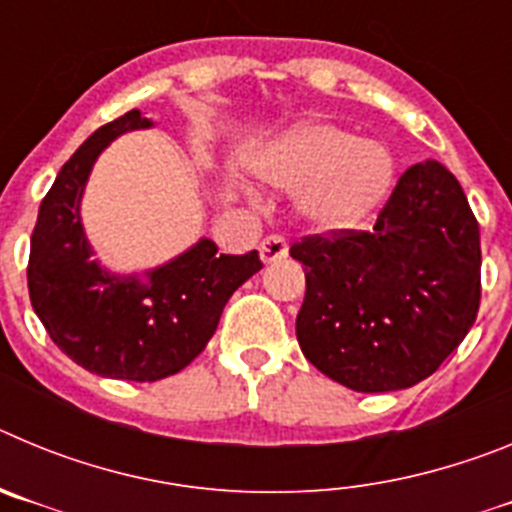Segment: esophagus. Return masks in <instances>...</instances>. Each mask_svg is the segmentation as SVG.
<instances>
[{"label": "esophagus", "mask_w": 512, "mask_h": 512, "mask_svg": "<svg viewBox=\"0 0 512 512\" xmlns=\"http://www.w3.org/2000/svg\"><path fill=\"white\" fill-rule=\"evenodd\" d=\"M289 246L284 241L282 235H266L264 241H261L259 253H261V261L264 264H274V261H282L287 256Z\"/></svg>", "instance_id": "34e87169"}]
</instances>
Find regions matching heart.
I'll return each mask as SVG.
<instances>
[{"label":"heart","mask_w":512,"mask_h":512,"mask_svg":"<svg viewBox=\"0 0 512 512\" xmlns=\"http://www.w3.org/2000/svg\"><path fill=\"white\" fill-rule=\"evenodd\" d=\"M253 171L279 189H300L297 212L320 230L351 228L387 197L395 158L377 140L338 125L310 122L279 135L253 161Z\"/></svg>","instance_id":"obj_1"}]
</instances>
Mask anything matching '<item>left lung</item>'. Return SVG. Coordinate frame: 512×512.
<instances>
[{"instance_id": "left-lung-1", "label": "left lung", "mask_w": 512, "mask_h": 512, "mask_svg": "<svg viewBox=\"0 0 512 512\" xmlns=\"http://www.w3.org/2000/svg\"><path fill=\"white\" fill-rule=\"evenodd\" d=\"M305 266L302 354L356 392H395L431 377L479 310V225L456 176L410 166L372 230L312 235L289 248Z\"/></svg>"}]
</instances>
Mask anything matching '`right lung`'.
Here are the masks:
<instances>
[{"label": "right lung", "mask_w": 512, "mask_h": 512, "mask_svg": "<svg viewBox=\"0 0 512 512\" xmlns=\"http://www.w3.org/2000/svg\"><path fill=\"white\" fill-rule=\"evenodd\" d=\"M146 128L153 120L130 110L81 143L40 202L27 264L30 302L53 343L87 372L128 382L192 364L230 295L264 266L259 251L228 256L210 238L143 274H112L94 259L81 225L92 166L112 140Z\"/></svg>", "instance_id": "add662e5"}]
</instances>
